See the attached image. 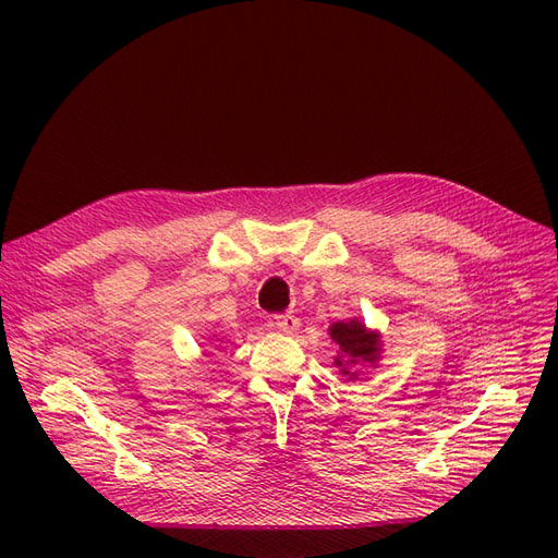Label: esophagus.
Listing matches in <instances>:
<instances>
[{"instance_id":"esophagus-1","label":"esophagus","mask_w":558,"mask_h":558,"mask_svg":"<svg viewBox=\"0 0 558 558\" xmlns=\"http://www.w3.org/2000/svg\"><path fill=\"white\" fill-rule=\"evenodd\" d=\"M272 324L281 330V332H295L300 328V318H295L293 314H277Z\"/></svg>"}]
</instances>
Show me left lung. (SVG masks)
<instances>
[{"label": "left lung", "instance_id": "1", "mask_svg": "<svg viewBox=\"0 0 558 558\" xmlns=\"http://www.w3.org/2000/svg\"><path fill=\"white\" fill-rule=\"evenodd\" d=\"M332 342L340 347V356L335 359V365L342 367V375L356 377L349 367H361V365H375L381 353L379 332L367 330L359 318L340 320V324H332L328 328Z\"/></svg>", "mask_w": 558, "mask_h": 558}]
</instances>
